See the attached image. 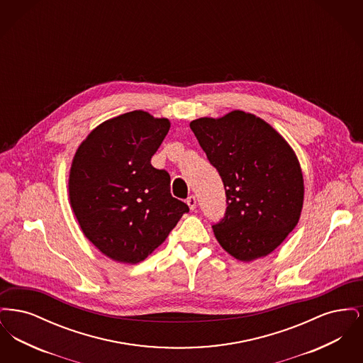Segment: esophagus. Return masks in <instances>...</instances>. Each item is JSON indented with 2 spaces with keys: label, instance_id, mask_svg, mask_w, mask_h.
Listing matches in <instances>:
<instances>
[{
  "label": "esophagus",
  "instance_id": "34e87169",
  "mask_svg": "<svg viewBox=\"0 0 363 363\" xmlns=\"http://www.w3.org/2000/svg\"><path fill=\"white\" fill-rule=\"evenodd\" d=\"M186 203H188V206H189L191 211H194V209H196V204H197V201H196V197H194V196H189V197H188V200H186Z\"/></svg>",
  "mask_w": 363,
  "mask_h": 363
}]
</instances>
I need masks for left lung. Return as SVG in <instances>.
Wrapping results in <instances>:
<instances>
[{"mask_svg": "<svg viewBox=\"0 0 363 363\" xmlns=\"http://www.w3.org/2000/svg\"><path fill=\"white\" fill-rule=\"evenodd\" d=\"M190 129L225 185V218L212 225L216 240L243 262L268 256L303 207V174L293 148L268 122L241 110L193 120Z\"/></svg>", "mask_w": 363, "mask_h": 363, "instance_id": "8db88e82", "label": "left lung"}]
</instances>
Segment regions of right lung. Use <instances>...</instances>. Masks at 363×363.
Segmentation results:
<instances>
[{
	"instance_id": "right-lung-1",
	"label": "right lung",
	"mask_w": 363,
	"mask_h": 363,
	"mask_svg": "<svg viewBox=\"0 0 363 363\" xmlns=\"http://www.w3.org/2000/svg\"><path fill=\"white\" fill-rule=\"evenodd\" d=\"M167 118L135 110L98 125L70 164L69 201L79 225L106 257L138 264L169 237L189 207L170 193V175L151 157Z\"/></svg>"
}]
</instances>
